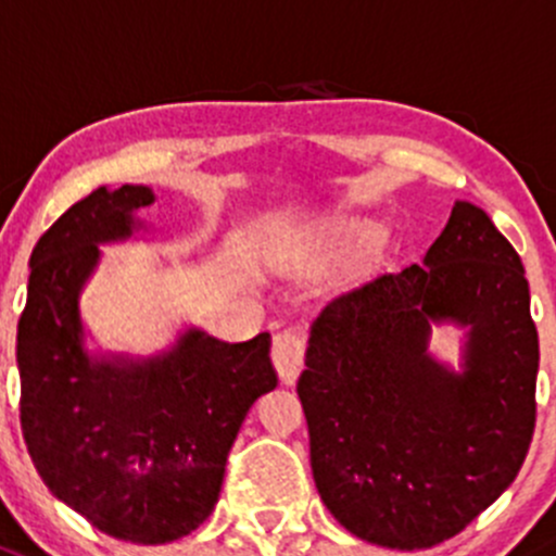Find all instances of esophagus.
Listing matches in <instances>:
<instances>
[{
	"instance_id": "esophagus-1",
	"label": "esophagus",
	"mask_w": 556,
	"mask_h": 556,
	"mask_svg": "<svg viewBox=\"0 0 556 556\" xmlns=\"http://www.w3.org/2000/svg\"><path fill=\"white\" fill-rule=\"evenodd\" d=\"M304 353H306V337L299 328H285V331L274 333L271 344V358L277 366L282 382H293L299 377L301 366H304Z\"/></svg>"
}]
</instances>
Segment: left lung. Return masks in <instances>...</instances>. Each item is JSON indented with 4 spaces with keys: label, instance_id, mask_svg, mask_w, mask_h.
<instances>
[{
    "label": "left lung",
    "instance_id": "1",
    "mask_svg": "<svg viewBox=\"0 0 556 556\" xmlns=\"http://www.w3.org/2000/svg\"><path fill=\"white\" fill-rule=\"evenodd\" d=\"M432 319L471 326L462 376L428 358ZM538 358L519 252L456 203L424 263L337 295L312 323L295 391L333 519L402 552L459 535L525 465Z\"/></svg>",
    "mask_w": 556,
    "mask_h": 556
}]
</instances>
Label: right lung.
Returning a JSON list of instances; mask_svg holds the SVG:
<instances>
[{
	"label": "right lung",
	"mask_w": 556,
	"mask_h": 556,
	"mask_svg": "<svg viewBox=\"0 0 556 556\" xmlns=\"http://www.w3.org/2000/svg\"><path fill=\"white\" fill-rule=\"evenodd\" d=\"M149 187L91 192L35 244L18 320L21 432L42 483L91 527L170 543L208 519L241 421L277 386L271 337L225 344L201 331L143 364L91 361L78 293L102 241L127 239Z\"/></svg>",
	"instance_id": "obj_1"
}]
</instances>
